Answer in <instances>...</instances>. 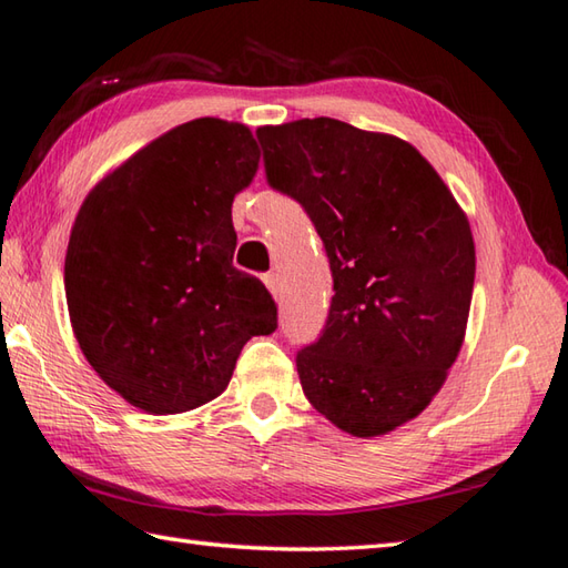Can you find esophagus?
<instances>
[{
    "mask_svg": "<svg viewBox=\"0 0 568 568\" xmlns=\"http://www.w3.org/2000/svg\"><path fill=\"white\" fill-rule=\"evenodd\" d=\"M263 283H265V287H268V293L273 295V300H277L281 297V281H277V275L275 273H268L263 277Z\"/></svg>",
    "mask_w": 568,
    "mask_h": 568,
    "instance_id": "obj_1",
    "label": "esophagus"
}]
</instances>
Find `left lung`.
Listing matches in <instances>:
<instances>
[{
	"label": "left lung",
	"instance_id": "left-lung-1",
	"mask_svg": "<svg viewBox=\"0 0 568 568\" xmlns=\"http://www.w3.org/2000/svg\"><path fill=\"white\" fill-rule=\"evenodd\" d=\"M268 182L303 204L335 295L322 337L297 352L307 402L374 438L408 424L440 386L468 327V216L414 144L335 118L255 130Z\"/></svg>",
	"mask_w": 568,
	"mask_h": 568
}]
</instances>
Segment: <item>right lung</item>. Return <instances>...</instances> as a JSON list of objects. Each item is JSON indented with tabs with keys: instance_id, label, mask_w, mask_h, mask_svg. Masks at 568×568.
Here are the masks:
<instances>
[{
	"instance_id": "1",
	"label": "right lung",
	"mask_w": 568,
	"mask_h": 568,
	"mask_svg": "<svg viewBox=\"0 0 568 568\" xmlns=\"http://www.w3.org/2000/svg\"><path fill=\"white\" fill-rule=\"evenodd\" d=\"M243 122L199 118L144 144L83 199L65 251L71 327L95 374L144 414L216 398L277 313L233 268V196L258 172Z\"/></svg>"
}]
</instances>
